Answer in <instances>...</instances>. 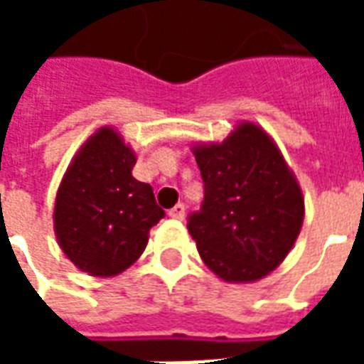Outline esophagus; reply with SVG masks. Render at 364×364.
Listing matches in <instances>:
<instances>
[{
	"label": "esophagus",
	"instance_id": "obj_1",
	"mask_svg": "<svg viewBox=\"0 0 364 364\" xmlns=\"http://www.w3.org/2000/svg\"><path fill=\"white\" fill-rule=\"evenodd\" d=\"M169 218H175V220H183L185 218V206L179 203V205H175L171 210H169Z\"/></svg>",
	"mask_w": 364,
	"mask_h": 364
}]
</instances>
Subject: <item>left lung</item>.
Listing matches in <instances>:
<instances>
[{
    "instance_id": "1",
    "label": "left lung",
    "mask_w": 364,
    "mask_h": 364,
    "mask_svg": "<svg viewBox=\"0 0 364 364\" xmlns=\"http://www.w3.org/2000/svg\"><path fill=\"white\" fill-rule=\"evenodd\" d=\"M205 181L191 237L200 259L226 282H255L289 255L304 222V195L279 146L252 120L222 142L191 146Z\"/></svg>"
}]
</instances>
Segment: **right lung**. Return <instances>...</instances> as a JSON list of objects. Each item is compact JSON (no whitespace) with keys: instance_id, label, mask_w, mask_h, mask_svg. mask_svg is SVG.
Returning <instances> with one entry per match:
<instances>
[{"instance_id":"obj_1","label":"right lung","mask_w":364,"mask_h":364,"mask_svg":"<svg viewBox=\"0 0 364 364\" xmlns=\"http://www.w3.org/2000/svg\"><path fill=\"white\" fill-rule=\"evenodd\" d=\"M136 151L111 124L97 128L68 166L54 200V234L75 267L91 277L127 271L164 218L148 183L134 179Z\"/></svg>"}]
</instances>
